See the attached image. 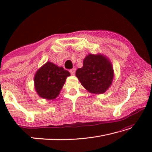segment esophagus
<instances>
[{
    "mask_svg": "<svg viewBox=\"0 0 152 152\" xmlns=\"http://www.w3.org/2000/svg\"><path fill=\"white\" fill-rule=\"evenodd\" d=\"M75 72H76V68H72L71 69V70H70V72L71 74V75H74L75 74Z\"/></svg>",
    "mask_w": 152,
    "mask_h": 152,
    "instance_id": "34e87169",
    "label": "esophagus"
}]
</instances>
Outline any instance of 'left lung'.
<instances>
[{
  "mask_svg": "<svg viewBox=\"0 0 152 152\" xmlns=\"http://www.w3.org/2000/svg\"><path fill=\"white\" fill-rule=\"evenodd\" d=\"M76 76L88 92L102 94L111 85L114 72L110 60L102 54H88L84 59L83 66L78 68Z\"/></svg>",
  "mask_w": 152,
  "mask_h": 152,
  "instance_id": "obj_1",
  "label": "left lung"
}]
</instances>
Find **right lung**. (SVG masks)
Returning a JSON list of instances; mask_svg holds the SVG:
<instances>
[{
  "label": "right lung",
  "mask_w": 152,
  "mask_h": 152,
  "mask_svg": "<svg viewBox=\"0 0 152 152\" xmlns=\"http://www.w3.org/2000/svg\"><path fill=\"white\" fill-rule=\"evenodd\" d=\"M70 74L53 63L48 61L35 73V88L40 97L53 100L57 97Z\"/></svg>",
  "instance_id": "1"
}]
</instances>
